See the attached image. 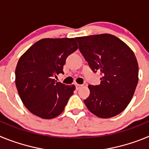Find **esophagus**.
Returning a JSON list of instances; mask_svg holds the SVG:
<instances>
[{
  "label": "esophagus",
  "instance_id": "obj_1",
  "mask_svg": "<svg viewBox=\"0 0 149 149\" xmlns=\"http://www.w3.org/2000/svg\"><path fill=\"white\" fill-rule=\"evenodd\" d=\"M75 86H76V89H77V90H78L79 89H81V88L83 86L82 85H80V84H76Z\"/></svg>",
  "mask_w": 149,
  "mask_h": 149
}]
</instances>
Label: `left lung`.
Instances as JSON below:
<instances>
[{"label": "left lung", "instance_id": "8db88e82", "mask_svg": "<svg viewBox=\"0 0 149 149\" xmlns=\"http://www.w3.org/2000/svg\"><path fill=\"white\" fill-rule=\"evenodd\" d=\"M76 40L91 69L102 76L99 85H89L90 94L84 104L99 118L118 115L132 99L139 80L134 53L123 41L111 34L77 37Z\"/></svg>", "mask_w": 149, "mask_h": 149}]
</instances>
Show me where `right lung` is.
Returning <instances> with one entry per match:
<instances>
[{
	"label": "right lung",
	"instance_id": "1",
	"mask_svg": "<svg viewBox=\"0 0 149 149\" xmlns=\"http://www.w3.org/2000/svg\"><path fill=\"white\" fill-rule=\"evenodd\" d=\"M78 48L74 38L42 39L22 55L15 68V85L26 108L42 119H51L64 110L75 86L56 82L68 55Z\"/></svg>",
	"mask_w": 149,
	"mask_h": 149
}]
</instances>
